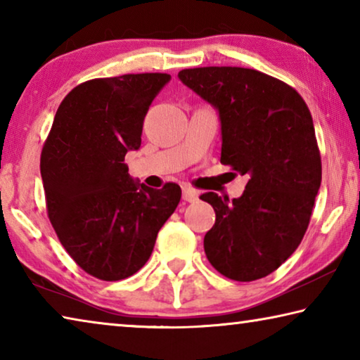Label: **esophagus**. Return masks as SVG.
<instances>
[{
  "mask_svg": "<svg viewBox=\"0 0 360 360\" xmlns=\"http://www.w3.org/2000/svg\"><path fill=\"white\" fill-rule=\"evenodd\" d=\"M182 198H184L188 203H193L198 200V192L193 191L192 187L186 186V187H182Z\"/></svg>",
  "mask_w": 360,
  "mask_h": 360,
  "instance_id": "esophagus-1",
  "label": "esophagus"
}]
</instances>
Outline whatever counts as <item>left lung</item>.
<instances>
[{"label":"left lung","mask_w":360,"mask_h":360,"mask_svg":"<svg viewBox=\"0 0 360 360\" xmlns=\"http://www.w3.org/2000/svg\"><path fill=\"white\" fill-rule=\"evenodd\" d=\"M178 77L219 112L221 163L249 178L231 202L200 197L216 211L206 257L224 276L255 281L284 264L308 229L322 178L311 114L294 89L255 70L206 66Z\"/></svg>","instance_id":"8db88e82"}]
</instances>
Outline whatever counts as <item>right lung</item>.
I'll list each match as a JSON object with an SVG mask.
<instances>
[{"label": "right lung", "instance_id": "add662e5", "mask_svg": "<svg viewBox=\"0 0 360 360\" xmlns=\"http://www.w3.org/2000/svg\"><path fill=\"white\" fill-rule=\"evenodd\" d=\"M163 72L92 79L65 96L42 148L47 214L72 260L103 281L125 279L149 260L157 233L181 200L173 182L150 188L129 174Z\"/></svg>", "mask_w": 360, "mask_h": 360}]
</instances>
